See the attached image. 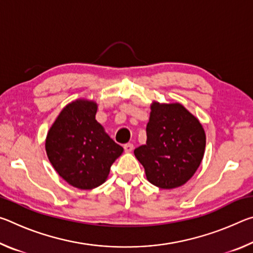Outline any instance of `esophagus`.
<instances>
[{
  "label": "esophagus",
  "instance_id": "esophagus-1",
  "mask_svg": "<svg viewBox=\"0 0 253 253\" xmlns=\"http://www.w3.org/2000/svg\"><path fill=\"white\" fill-rule=\"evenodd\" d=\"M124 149H125V152L130 153L132 149H134V145H132L131 143H127V144L124 145Z\"/></svg>",
  "mask_w": 253,
  "mask_h": 253
}]
</instances>
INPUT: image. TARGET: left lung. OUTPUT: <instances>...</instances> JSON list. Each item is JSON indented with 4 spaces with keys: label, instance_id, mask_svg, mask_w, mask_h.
I'll use <instances>...</instances> for the list:
<instances>
[{
    "label": "left lung",
    "instance_id": "obj_1",
    "mask_svg": "<svg viewBox=\"0 0 253 253\" xmlns=\"http://www.w3.org/2000/svg\"><path fill=\"white\" fill-rule=\"evenodd\" d=\"M151 108L146 145L134 154L153 185L165 190L178 187L193 176L202 162L204 129L179 104L154 102Z\"/></svg>",
    "mask_w": 253,
    "mask_h": 253
}]
</instances>
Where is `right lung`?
<instances>
[{"instance_id": "obj_1", "label": "right lung", "mask_w": 253, "mask_h": 253, "mask_svg": "<svg viewBox=\"0 0 253 253\" xmlns=\"http://www.w3.org/2000/svg\"><path fill=\"white\" fill-rule=\"evenodd\" d=\"M93 101L76 100L55 119L46 135L45 151L57 173L70 185L91 190L101 185L123 147L96 121Z\"/></svg>"}]
</instances>
